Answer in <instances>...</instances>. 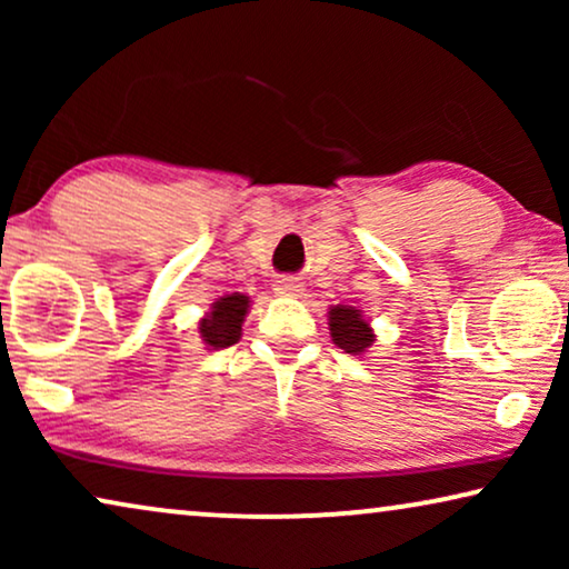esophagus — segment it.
<instances>
[{"mask_svg": "<svg viewBox=\"0 0 569 569\" xmlns=\"http://www.w3.org/2000/svg\"><path fill=\"white\" fill-rule=\"evenodd\" d=\"M274 290L279 295H300L302 292V284L298 282V279H292V277H282V279H277Z\"/></svg>", "mask_w": 569, "mask_h": 569, "instance_id": "obj_1", "label": "esophagus"}]
</instances>
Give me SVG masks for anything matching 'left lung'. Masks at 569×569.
<instances>
[{
  "instance_id": "8db88e82",
  "label": "left lung",
  "mask_w": 569,
  "mask_h": 569,
  "mask_svg": "<svg viewBox=\"0 0 569 569\" xmlns=\"http://www.w3.org/2000/svg\"><path fill=\"white\" fill-rule=\"evenodd\" d=\"M329 329L333 345L345 349L347 355H362L376 341V333L362 318V310L352 306H333L329 310Z\"/></svg>"
}]
</instances>
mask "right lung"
<instances>
[{
	"mask_svg": "<svg viewBox=\"0 0 569 569\" xmlns=\"http://www.w3.org/2000/svg\"><path fill=\"white\" fill-rule=\"evenodd\" d=\"M251 300L246 295L232 292L212 302V310L199 321L201 341L212 349H228L240 339V326L246 321Z\"/></svg>",
	"mask_w": 569,
	"mask_h": 569,
	"instance_id": "right-lung-1",
	"label": "right lung"
}]
</instances>
